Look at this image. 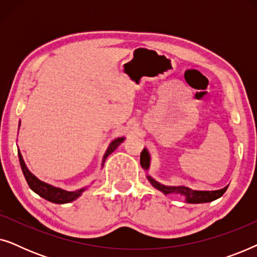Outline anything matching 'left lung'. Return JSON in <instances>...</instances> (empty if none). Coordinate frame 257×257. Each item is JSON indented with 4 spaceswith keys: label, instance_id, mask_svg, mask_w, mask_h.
<instances>
[{
    "label": "left lung",
    "instance_id": "8db88e82",
    "mask_svg": "<svg viewBox=\"0 0 257 257\" xmlns=\"http://www.w3.org/2000/svg\"><path fill=\"white\" fill-rule=\"evenodd\" d=\"M150 154L147 152L146 149L143 150L142 154H140V165L146 172L149 171L150 168ZM151 185L153 186L154 188H157L158 191L163 192L165 195L168 194H175L180 195L185 198V202L187 203H206V202H212L214 200L221 198L223 195V193L226 192L227 187L217 189V191H194V189H191L188 187H185V186H167L163 185L157 180H154L152 177H150L149 174L146 175Z\"/></svg>",
    "mask_w": 257,
    "mask_h": 257
}]
</instances>
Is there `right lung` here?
I'll return each mask as SVG.
<instances>
[{"mask_svg":"<svg viewBox=\"0 0 257 257\" xmlns=\"http://www.w3.org/2000/svg\"><path fill=\"white\" fill-rule=\"evenodd\" d=\"M124 139H125L124 137H120V138H115L114 140H112L111 144L107 147L106 152L104 154L103 164H101V166H104V163L105 160H106V158L110 156V154L113 152V151L117 149L122 142H124ZM19 159H20V165H21V168H22L23 175L24 178H26V180L28 182V185H29L31 191H34L36 194L40 195L41 198L48 200V201L58 203V205L75 201V200L78 199L79 196L86 191L87 187H89V186H86V187L76 189V191H65V189L55 187V186L40 180V179L35 177V175L28 170V167L26 166V164H24L22 154H21L20 151H19Z\"/></svg>","mask_w":257,"mask_h":257,"instance_id":"right-lung-1","label":"right lung"}]
</instances>
